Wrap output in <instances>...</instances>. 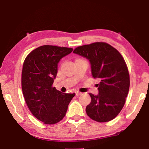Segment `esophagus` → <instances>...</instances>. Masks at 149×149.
Segmentation results:
<instances>
[{
	"label": "esophagus",
	"mask_w": 149,
	"mask_h": 149,
	"mask_svg": "<svg viewBox=\"0 0 149 149\" xmlns=\"http://www.w3.org/2000/svg\"><path fill=\"white\" fill-rule=\"evenodd\" d=\"M75 95H76V96H79V95H81V93L79 92V91H75Z\"/></svg>",
	"instance_id": "1"
}]
</instances>
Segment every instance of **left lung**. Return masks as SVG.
<instances>
[{"label": "left lung", "mask_w": 149, "mask_h": 149, "mask_svg": "<svg viewBox=\"0 0 149 149\" xmlns=\"http://www.w3.org/2000/svg\"><path fill=\"white\" fill-rule=\"evenodd\" d=\"M74 53L89 60L92 76L100 81L97 85L99 94L89 93L88 116L98 122L113 120L122 110L129 92L130 75L124 59L116 49L103 42L78 47Z\"/></svg>", "instance_id": "8db88e82"}]
</instances>
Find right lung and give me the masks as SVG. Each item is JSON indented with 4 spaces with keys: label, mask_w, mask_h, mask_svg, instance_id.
Returning a JSON list of instances; mask_svg holds the SVG:
<instances>
[{
    "label": "right lung",
    "mask_w": 149,
    "mask_h": 149,
    "mask_svg": "<svg viewBox=\"0 0 149 149\" xmlns=\"http://www.w3.org/2000/svg\"><path fill=\"white\" fill-rule=\"evenodd\" d=\"M73 49L43 45L31 51L25 59L22 88L32 114L45 124H54L63 119L75 93H62L52 87L58 64Z\"/></svg>",
    "instance_id": "add662e5"
}]
</instances>
